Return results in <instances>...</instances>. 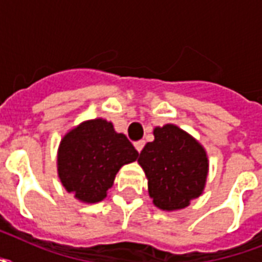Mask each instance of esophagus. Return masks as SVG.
<instances>
[{
  "instance_id": "1",
  "label": "esophagus",
  "mask_w": 262,
  "mask_h": 262,
  "mask_svg": "<svg viewBox=\"0 0 262 262\" xmlns=\"http://www.w3.org/2000/svg\"><path fill=\"white\" fill-rule=\"evenodd\" d=\"M144 145H145V141H144V140H140V141H136V143H135V148L139 152L143 151Z\"/></svg>"
}]
</instances>
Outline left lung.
I'll list each match as a JSON object with an SVG mask.
<instances>
[{"instance_id": "left-lung-1", "label": "left lung", "mask_w": 262, "mask_h": 262, "mask_svg": "<svg viewBox=\"0 0 262 262\" xmlns=\"http://www.w3.org/2000/svg\"><path fill=\"white\" fill-rule=\"evenodd\" d=\"M155 140L147 143L139 164L148 179V193L163 211L183 209L203 194L208 175L204 147L172 123L154 129Z\"/></svg>"}]
</instances>
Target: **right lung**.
<instances>
[{
    "label": "right lung",
    "mask_w": 262,
    "mask_h": 262,
    "mask_svg": "<svg viewBox=\"0 0 262 262\" xmlns=\"http://www.w3.org/2000/svg\"><path fill=\"white\" fill-rule=\"evenodd\" d=\"M139 152L113 123L96 118L84 121L61 140L57 168L61 183L80 201L95 204L106 199L123 164L135 162Z\"/></svg>",
    "instance_id": "obj_1"
}]
</instances>
